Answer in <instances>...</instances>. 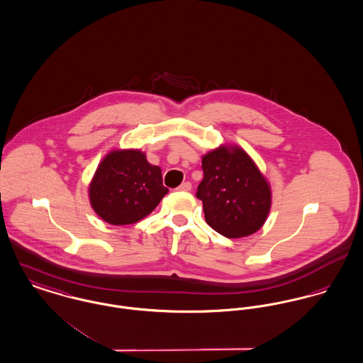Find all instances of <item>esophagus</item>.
<instances>
[{
  "label": "esophagus",
  "mask_w": 363,
  "mask_h": 363,
  "mask_svg": "<svg viewBox=\"0 0 363 363\" xmlns=\"http://www.w3.org/2000/svg\"><path fill=\"white\" fill-rule=\"evenodd\" d=\"M192 189V184L191 182H182L179 186H178V191H184V192H188Z\"/></svg>",
  "instance_id": "1"
}]
</instances>
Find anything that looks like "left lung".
Here are the masks:
<instances>
[{
  "mask_svg": "<svg viewBox=\"0 0 363 363\" xmlns=\"http://www.w3.org/2000/svg\"><path fill=\"white\" fill-rule=\"evenodd\" d=\"M203 181L196 196L206 223L226 238L257 232L271 210V186L239 146H220L201 157Z\"/></svg>",
  "mask_w": 363,
  "mask_h": 363,
  "instance_id": "1",
  "label": "left lung"
}]
</instances>
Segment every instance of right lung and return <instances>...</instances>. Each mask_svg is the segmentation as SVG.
<instances>
[{
    "mask_svg": "<svg viewBox=\"0 0 363 363\" xmlns=\"http://www.w3.org/2000/svg\"><path fill=\"white\" fill-rule=\"evenodd\" d=\"M167 192L160 167L150 164L138 149L109 152L88 189L94 211L112 225L138 223Z\"/></svg>",
    "mask_w": 363,
    "mask_h": 363,
    "instance_id": "obj_1",
    "label": "right lung"
}]
</instances>
